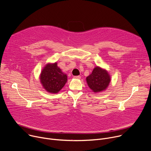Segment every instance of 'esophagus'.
I'll list each match as a JSON object with an SVG mask.
<instances>
[{"label":"esophagus","instance_id":"34e87169","mask_svg":"<svg viewBox=\"0 0 151 151\" xmlns=\"http://www.w3.org/2000/svg\"><path fill=\"white\" fill-rule=\"evenodd\" d=\"M73 78L75 79H80L81 78V76H74Z\"/></svg>","mask_w":151,"mask_h":151}]
</instances>
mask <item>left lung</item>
I'll return each instance as SVG.
<instances>
[{"mask_svg": "<svg viewBox=\"0 0 151 151\" xmlns=\"http://www.w3.org/2000/svg\"><path fill=\"white\" fill-rule=\"evenodd\" d=\"M88 87L95 93L104 91L108 87L111 78L105 70L97 66L86 78Z\"/></svg>", "mask_w": 151, "mask_h": 151, "instance_id": "8db88e82", "label": "left lung"}]
</instances>
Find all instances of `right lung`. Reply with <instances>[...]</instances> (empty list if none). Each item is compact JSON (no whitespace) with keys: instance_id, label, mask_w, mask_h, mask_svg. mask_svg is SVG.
<instances>
[{"instance_id":"1","label":"right lung","mask_w":151,"mask_h":151,"mask_svg":"<svg viewBox=\"0 0 151 151\" xmlns=\"http://www.w3.org/2000/svg\"><path fill=\"white\" fill-rule=\"evenodd\" d=\"M40 82L49 93H57L66 83V74L62 72L57 63L48 64L42 70L40 76Z\"/></svg>"}]
</instances>
